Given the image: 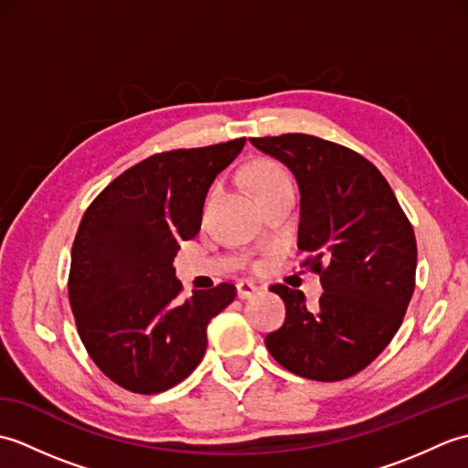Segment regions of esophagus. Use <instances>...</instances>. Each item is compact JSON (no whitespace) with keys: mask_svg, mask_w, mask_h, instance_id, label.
Returning <instances> with one entry per match:
<instances>
[{"mask_svg":"<svg viewBox=\"0 0 468 468\" xmlns=\"http://www.w3.org/2000/svg\"><path fill=\"white\" fill-rule=\"evenodd\" d=\"M255 292H257V285L253 282H250V280L237 282V295H239L241 300H245V297H251Z\"/></svg>","mask_w":468,"mask_h":468,"instance_id":"esophagus-1","label":"esophagus"}]
</instances>
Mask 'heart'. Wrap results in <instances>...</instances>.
Masks as SVG:
<instances>
[{
  "mask_svg": "<svg viewBox=\"0 0 468 468\" xmlns=\"http://www.w3.org/2000/svg\"><path fill=\"white\" fill-rule=\"evenodd\" d=\"M247 181H250L253 193L260 197L265 191H270L271 186L290 181V175L282 165L273 161H257L247 171Z\"/></svg>",
  "mask_w": 468,
  "mask_h": 468,
  "instance_id": "1",
  "label": "heart"
}]
</instances>
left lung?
Instances as JSON below:
<instances>
[{
  "label": "left lung",
  "mask_w": 468,
  "mask_h": 468,
  "mask_svg": "<svg viewBox=\"0 0 468 468\" xmlns=\"http://www.w3.org/2000/svg\"><path fill=\"white\" fill-rule=\"evenodd\" d=\"M250 141L293 173L302 195L297 250L310 255L303 265L324 287L310 312L300 290L271 285L285 322L265 346L307 380H344L376 360L402 324L416 275L412 225L382 173L350 148L295 133Z\"/></svg>",
  "instance_id": "left-lung-1"
}]
</instances>
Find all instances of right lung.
Returning <instances> with one entry per match:
<instances>
[{"label":"right lung","instance_id":"right-lung-1","mask_svg":"<svg viewBox=\"0 0 468 468\" xmlns=\"http://www.w3.org/2000/svg\"><path fill=\"white\" fill-rule=\"evenodd\" d=\"M245 138L148 156L98 195L78 227L68 295L94 364L124 390L158 394L183 382L207 347V325L235 285L183 300L173 261L198 233L215 176Z\"/></svg>","mask_w":468,"mask_h":468}]
</instances>
